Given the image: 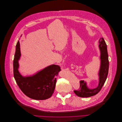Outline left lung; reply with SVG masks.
<instances>
[{
  "label": "left lung",
  "mask_w": 122,
  "mask_h": 122,
  "mask_svg": "<svg viewBox=\"0 0 122 122\" xmlns=\"http://www.w3.org/2000/svg\"><path fill=\"white\" fill-rule=\"evenodd\" d=\"M99 42L100 44L99 47L101 52V65L98 74L99 77L98 86L95 88H89L87 86L86 82L81 80L80 81V89L74 90L75 93L78 97L87 98L98 94L101 90L107 79L109 66L107 45L103 37L100 38Z\"/></svg>",
  "instance_id": "8db88e82"
}]
</instances>
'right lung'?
<instances>
[{"instance_id":"1","label":"right lung","mask_w":122,"mask_h":122,"mask_svg":"<svg viewBox=\"0 0 122 122\" xmlns=\"http://www.w3.org/2000/svg\"><path fill=\"white\" fill-rule=\"evenodd\" d=\"M21 56L19 40L16 46L13 60V74L15 80L22 92L29 98L36 100L50 98L54 92L56 76L61 71L58 65L52 64L37 71L33 76H23L19 71V60Z\"/></svg>"}]
</instances>
